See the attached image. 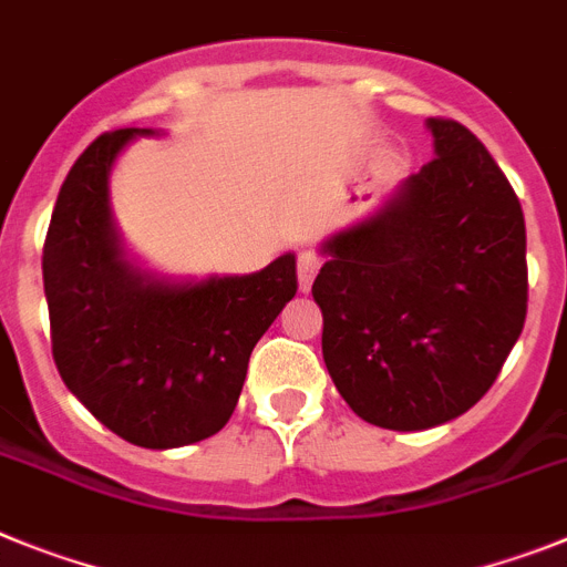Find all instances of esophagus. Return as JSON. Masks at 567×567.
I'll return each mask as SVG.
<instances>
[{
	"mask_svg": "<svg viewBox=\"0 0 567 567\" xmlns=\"http://www.w3.org/2000/svg\"><path fill=\"white\" fill-rule=\"evenodd\" d=\"M319 265H322V259H319L317 254H311V250H305V254H299L297 259V277H299V290H311L313 285V277H317Z\"/></svg>",
	"mask_w": 567,
	"mask_h": 567,
	"instance_id": "34e87169",
	"label": "esophagus"
}]
</instances>
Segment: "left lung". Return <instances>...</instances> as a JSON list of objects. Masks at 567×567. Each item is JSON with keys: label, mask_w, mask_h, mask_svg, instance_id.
I'll return each instance as SVG.
<instances>
[{"label": "left lung", "mask_w": 567, "mask_h": 567, "mask_svg": "<svg viewBox=\"0 0 567 567\" xmlns=\"http://www.w3.org/2000/svg\"><path fill=\"white\" fill-rule=\"evenodd\" d=\"M433 159L373 216L328 236L313 282L322 357L357 416L456 420L488 393L528 311L525 216L465 125L427 120Z\"/></svg>", "instance_id": "obj_1"}]
</instances>
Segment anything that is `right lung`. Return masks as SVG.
<instances>
[{"label":"right lung","mask_w":567,"mask_h":567,"mask_svg":"<svg viewBox=\"0 0 567 567\" xmlns=\"http://www.w3.org/2000/svg\"><path fill=\"white\" fill-rule=\"evenodd\" d=\"M151 127L107 131L62 182L42 250L53 362L116 436L182 447L223 431L254 344L297 293V256L245 277L167 282L122 250L107 202L113 162Z\"/></svg>","instance_id":"obj_1"}]
</instances>
